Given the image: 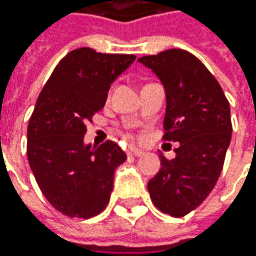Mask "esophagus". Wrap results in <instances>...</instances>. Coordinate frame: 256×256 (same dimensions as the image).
I'll return each instance as SVG.
<instances>
[{"label": "esophagus", "instance_id": "obj_1", "mask_svg": "<svg viewBox=\"0 0 256 256\" xmlns=\"http://www.w3.org/2000/svg\"><path fill=\"white\" fill-rule=\"evenodd\" d=\"M127 154L132 155V156H142V155H144V152H142V150L135 149V147H132V149H129V152H127Z\"/></svg>", "mask_w": 256, "mask_h": 256}]
</instances>
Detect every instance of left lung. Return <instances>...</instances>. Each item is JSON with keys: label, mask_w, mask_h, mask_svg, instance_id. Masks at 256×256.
Here are the masks:
<instances>
[{"label": "left lung", "mask_w": 256, "mask_h": 256, "mask_svg": "<svg viewBox=\"0 0 256 256\" xmlns=\"http://www.w3.org/2000/svg\"><path fill=\"white\" fill-rule=\"evenodd\" d=\"M138 61L164 86V140L180 142L174 160L160 155L161 169L147 189L158 210L180 218L196 209L220 178L232 138L230 106L215 76L189 52L169 48Z\"/></svg>", "instance_id": "obj_1"}]
</instances>
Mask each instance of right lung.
Listing matches in <instances>:
<instances>
[{
  "mask_svg": "<svg viewBox=\"0 0 256 256\" xmlns=\"http://www.w3.org/2000/svg\"><path fill=\"white\" fill-rule=\"evenodd\" d=\"M135 55L68 52L36 100L27 127V160L42 195L70 218L101 214L110 200L114 175L126 154L114 141L84 144L86 122L100 112L110 84Z\"/></svg>",
  "mask_w": 256,
  "mask_h": 256,
  "instance_id": "right-lung-1",
  "label": "right lung"
}]
</instances>
